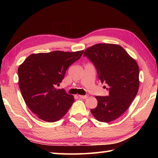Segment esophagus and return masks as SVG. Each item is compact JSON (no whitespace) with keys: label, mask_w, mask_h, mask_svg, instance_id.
Listing matches in <instances>:
<instances>
[{"label":"esophagus","mask_w":158,"mask_h":158,"mask_svg":"<svg viewBox=\"0 0 158 158\" xmlns=\"http://www.w3.org/2000/svg\"><path fill=\"white\" fill-rule=\"evenodd\" d=\"M79 97L80 98H82V99H86L87 98H88V95H79Z\"/></svg>","instance_id":"esophagus-1"}]
</instances>
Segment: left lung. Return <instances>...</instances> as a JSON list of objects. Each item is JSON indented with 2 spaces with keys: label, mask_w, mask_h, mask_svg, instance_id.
I'll return each instance as SVG.
<instances>
[{
  "label": "left lung",
  "mask_w": 158,
  "mask_h": 158,
  "mask_svg": "<svg viewBox=\"0 0 158 158\" xmlns=\"http://www.w3.org/2000/svg\"><path fill=\"white\" fill-rule=\"evenodd\" d=\"M83 56L94 64L100 81L109 85V96H96L98 105L90 111L99 122H112L126 112L137 94L139 66L122 47L110 43L89 47Z\"/></svg>",
  "instance_id": "1"
}]
</instances>
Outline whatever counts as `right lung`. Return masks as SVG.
Wrapping results in <instances>:
<instances>
[{
    "instance_id": "right-lung-1",
    "label": "right lung",
    "mask_w": 158,
    "mask_h": 158,
    "mask_svg": "<svg viewBox=\"0 0 158 158\" xmlns=\"http://www.w3.org/2000/svg\"><path fill=\"white\" fill-rule=\"evenodd\" d=\"M82 51L32 53L18 68L19 87L26 105L39 119L55 122L74 102L73 96L57 89L69 66L81 58Z\"/></svg>"
}]
</instances>
